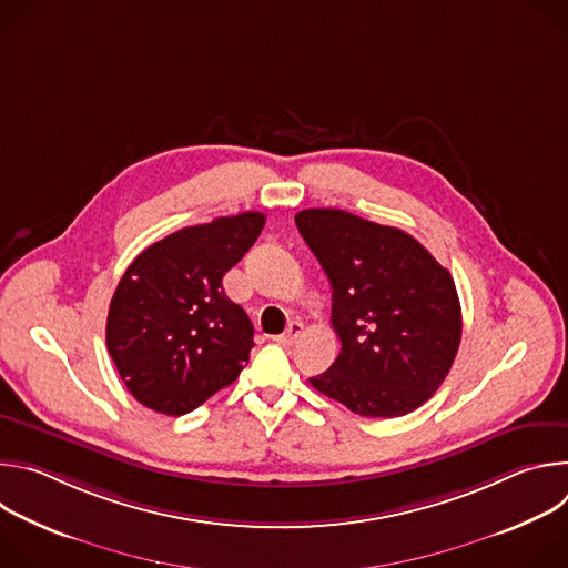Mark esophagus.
<instances>
[{"instance_id": "1", "label": "esophagus", "mask_w": 568, "mask_h": 568, "mask_svg": "<svg viewBox=\"0 0 568 568\" xmlns=\"http://www.w3.org/2000/svg\"><path fill=\"white\" fill-rule=\"evenodd\" d=\"M301 337H303V323H301V321H290L287 331H285L283 335H278L276 342L283 344V346H292V344H296Z\"/></svg>"}]
</instances>
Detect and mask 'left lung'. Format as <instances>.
I'll list each match as a JSON object with an SVG mask.
<instances>
[{"instance_id":"8db88e82","label":"left lung","mask_w":568,"mask_h":568,"mask_svg":"<svg viewBox=\"0 0 568 568\" xmlns=\"http://www.w3.org/2000/svg\"><path fill=\"white\" fill-rule=\"evenodd\" d=\"M296 226L333 285L342 353L310 384L366 418L407 416L447 377L463 321L454 278L395 226L305 209Z\"/></svg>"}]
</instances>
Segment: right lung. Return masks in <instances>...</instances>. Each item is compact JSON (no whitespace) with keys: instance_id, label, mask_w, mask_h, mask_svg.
Returning <instances> with one entry per match:
<instances>
[{"instance_id":"1","label":"right lung","mask_w":568,"mask_h":568,"mask_svg":"<svg viewBox=\"0 0 568 568\" xmlns=\"http://www.w3.org/2000/svg\"><path fill=\"white\" fill-rule=\"evenodd\" d=\"M265 226L258 211L180 229L143 250L121 276L105 342L143 407L184 416L235 382L254 348V326L222 287L224 274Z\"/></svg>"}]
</instances>
